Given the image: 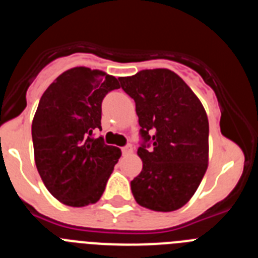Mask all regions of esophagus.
I'll return each mask as SVG.
<instances>
[{
	"instance_id": "esophagus-1",
	"label": "esophagus",
	"mask_w": 258,
	"mask_h": 258,
	"mask_svg": "<svg viewBox=\"0 0 258 258\" xmlns=\"http://www.w3.org/2000/svg\"><path fill=\"white\" fill-rule=\"evenodd\" d=\"M133 152V146L132 145H126L125 147H122V154L125 155H129Z\"/></svg>"
}]
</instances>
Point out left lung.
Segmentation results:
<instances>
[{
  "label": "left lung",
  "mask_w": 258,
  "mask_h": 258,
  "mask_svg": "<svg viewBox=\"0 0 258 258\" xmlns=\"http://www.w3.org/2000/svg\"><path fill=\"white\" fill-rule=\"evenodd\" d=\"M136 102L142 145V172L131 182L140 206L172 212L192 198L208 168V117L199 98L166 68L120 77Z\"/></svg>",
  "instance_id": "obj_1"
}]
</instances>
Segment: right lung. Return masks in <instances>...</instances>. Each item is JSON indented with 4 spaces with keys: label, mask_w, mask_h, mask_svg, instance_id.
Listing matches in <instances>:
<instances>
[{
    "label": "right lung",
    "mask_w": 258,
    "mask_h": 258,
    "mask_svg": "<svg viewBox=\"0 0 258 258\" xmlns=\"http://www.w3.org/2000/svg\"><path fill=\"white\" fill-rule=\"evenodd\" d=\"M116 77L99 70L75 67L45 90L32 121L35 161L40 177L59 202L85 207L101 199L121 151L93 138L102 129V101Z\"/></svg>",
    "instance_id": "add662e5"
}]
</instances>
